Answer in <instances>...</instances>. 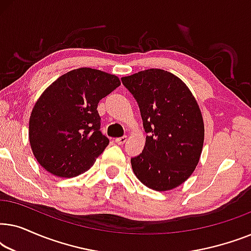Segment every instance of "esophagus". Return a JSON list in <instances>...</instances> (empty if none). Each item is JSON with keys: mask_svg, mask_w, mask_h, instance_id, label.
<instances>
[{"mask_svg": "<svg viewBox=\"0 0 251 251\" xmlns=\"http://www.w3.org/2000/svg\"><path fill=\"white\" fill-rule=\"evenodd\" d=\"M126 142V136H122V137H119V138L115 139V143L118 144V145H123Z\"/></svg>", "mask_w": 251, "mask_h": 251, "instance_id": "esophagus-1", "label": "esophagus"}]
</instances>
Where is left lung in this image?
I'll list each match as a JSON object with an SVG mask.
<instances>
[{
    "label": "left lung",
    "mask_w": 251,
    "mask_h": 251,
    "mask_svg": "<svg viewBox=\"0 0 251 251\" xmlns=\"http://www.w3.org/2000/svg\"><path fill=\"white\" fill-rule=\"evenodd\" d=\"M138 104L146 136L132 170L147 187L179 186L198 166L204 139L199 105L180 78L163 70H146L121 78Z\"/></svg>",
    "instance_id": "left-lung-1"
}]
</instances>
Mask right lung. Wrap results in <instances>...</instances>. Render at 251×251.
I'll list each match as a JSON object with an SVG mask.
<instances>
[{"mask_svg":"<svg viewBox=\"0 0 251 251\" xmlns=\"http://www.w3.org/2000/svg\"><path fill=\"white\" fill-rule=\"evenodd\" d=\"M115 75L77 68L57 78L36 101L29 143L37 162L58 177L83 174L109 140L100 131L98 102L115 90Z\"/></svg>","mask_w":251,"mask_h":251,"instance_id":"obj_1","label":"right lung"}]
</instances>
